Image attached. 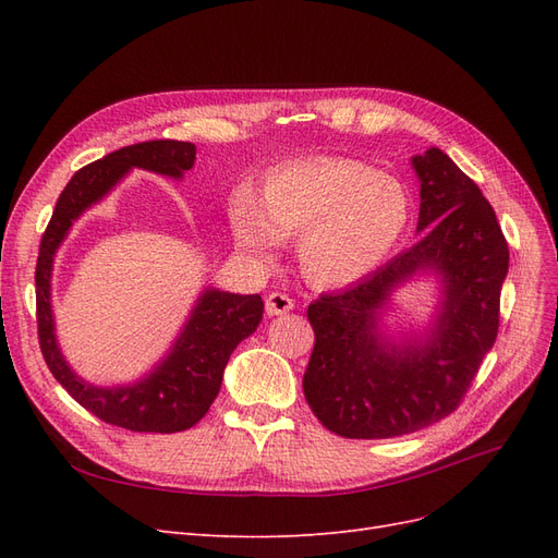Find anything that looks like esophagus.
<instances>
[{
  "label": "esophagus",
  "instance_id": "obj_1",
  "mask_svg": "<svg viewBox=\"0 0 558 558\" xmlns=\"http://www.w3.org/2000/svg\"><path fill=\"white\" fill-rule=\"evenodd\" d=\"M291 310H293V300L286 295V293L275 291V293H269L267 300H265L267 316H279V314H286V312H291Z\"/></svg>",
  "mask_w": 558,
  "mask_h": 558
}]
</instances>
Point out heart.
<instances>
[{
  "label": "heart",
  "instance_id": "1",
  "mask_svg": "<svg viewBox=\"0 0 558 558\" xmlns=\"http://www.w3.org/2000/svg\"><path fill=\"white\" fill-rule=\"evenodd\" d=\"M230 228L253 256L298 238V260L318 286L365 279L398 251L412 223V195L398 177L351 158H314L269 174L260 199L238 191Z\"/></svg>",
  "mask_w": 558,
  "mask_h": 558
}]
</instances>
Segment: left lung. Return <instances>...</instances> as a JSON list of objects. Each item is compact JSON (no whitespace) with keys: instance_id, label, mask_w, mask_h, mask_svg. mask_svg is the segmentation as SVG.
<instances>
[{"instance_id":"obj_1","label":"left lung","mask_w":558,"mask_h":558,"mask_svg":"<svg viewBox=\"0 0 558 558\" xmlns=\"http://www.w3.org/2000/svg\"><path fill=\"white\" fill-rule=\"evenodd\" d=\"M412 167L418 242L307 310L316 342L302 388L320 424L351 440L408 435L449 416L498 335L510 251L494 207L440 148ZM421 276L438 279L427 328L388 331L395 291Z\"/></svg>"}]
</instances>
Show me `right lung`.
<instances>
[{
    "label": "right lung",
    "mask_w": 558,
    "mask_h": 558,
    "mask_svg": "<svg viewBox=\"0 0 558 558\" xmlns=\"http://www.w3.org/2000/svg\"><path fill=\"white\" fill-rule=\"evenodd\" d=\"M193 165L195 144L191 142L156 140L118 148L102 160L83 167L64 185L41 238L35 281L39 344L46 365L81 408L111 426L137 433H179L195 426L221 391L230 353L256 332L263 318L260 295L228 293L209 286L199 293L170 351L137 381L97 386L78 377L62 356L50 305V279L56 253L74 221L102 202L132 170L179 181Z\"/></svg>",
    "instance_id": "add662e5"
}]
</instances>
